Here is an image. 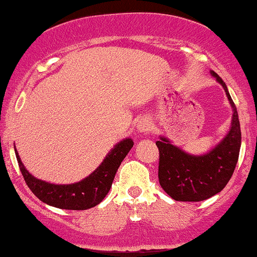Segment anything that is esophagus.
<instances>
[{"label": "esophagus", "instance_id": "1", "mask_svg": "<svg viewBox=\"0 0 257 257\" xmlns=\"http://www.w3.org/2000/svg\"><path fill=\"white\" fill-rule=\"evenodd\" d=\"M150 129H151V122L148 119L144 118L138 123V131L142 133V134L147 133L148 131H150Z\"/></svg>", "mask_w": 257, "mask_h": 257}]
</instances>
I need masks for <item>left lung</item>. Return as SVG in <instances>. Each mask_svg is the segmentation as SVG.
Here are the masks:
<instances>
[{
    "label": "left lung",
    "instance_id": "8db88e82",
    "mask_svg": "<svg viewBox=\"0 0 257 257\" xmlns=\"http://www.w3.org/2000/svg\"><path fill=\"white\" fill-rule=\"evenodd\" d=\"M211 74L222 86L233 111L230 131L225 138L200 156L184 152L165 137H160L156 142L159 150V183L176 201L197 202L220 193L238 162L242 135L236 105L220 76L213 70Z\"/></svg>",
    "mask_w": 257,
    "mask_h": 257
}]
</instances>
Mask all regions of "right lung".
<instances>
[{"label": "right lung", "mask_w": 257, "mask_h": 257, "mask_svg": "<svg viewBox=\"0 0 257 257\" xmlns=\"http://www.w3.org/2000/svg\"><path fill=\"white\" fill-rule=\"evenodd\" d=\"M133 145L134 141L131 138L123 139L113 146L91 175L72 184H52L36 178L24 166L17 148L14 147V150L25 182L40 201L61 209L83 211L99 205L107 195L117 170Z\"/></svg>", "instance_id": "add662e5"}]
</instances>
